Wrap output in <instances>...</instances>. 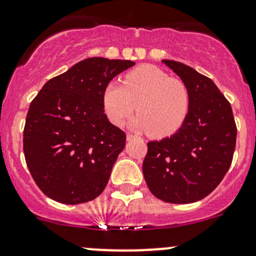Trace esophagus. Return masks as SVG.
Segmentation results:
<instances>
[{
	"instance_id": "obj_1",
	"label": "esophagus",
	"mask_w": 256,
	"mask_h": 256,
	"mask_svg": "<svg viewBox=\"0 0 256 256\" xmlns=\"http://www.w3.org/2000/svg\"><path fill=\"white\" fill-rule=\"evenodd\" d=\"M134 138H136V136H135V135H132V134H128V135H126V139L128 140H132Z\"/></svg>"
}]
</instances>
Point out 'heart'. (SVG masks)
<instances>
[{
	"instance_id": "obj_1",
	"label": "heart",
	"mask_w": 256,
	"mask_h": 256,
	"mask_svg": "<svg viewBox=\"0 0 256 256\" xmlns=\"http://www.w3.org/2000/svg\"><path fill=\"white\" fill-rule=\"evenodd\" d=\"M103 110L114 125L121 126L135 111L131 126L154 139L172 136L182 128L190 112L191 96L182 80L162 68L142 65L128 71L122 85L108 82L102 96Z\"/></svg>"
}]
</instances>
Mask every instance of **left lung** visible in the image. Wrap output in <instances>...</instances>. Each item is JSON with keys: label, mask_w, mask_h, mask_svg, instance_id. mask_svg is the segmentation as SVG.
Wrapping results in <instances>:
<instances>
[{"label": "left lung", "mask_w": 256, "mask_h": 256, "mask_svg": "<svg viewBox=\"0 0 256 256\" xmlns=\"http://www.w3.org/2000/svg\"><path fill=\"white\" fill-rule=\"evenodd\" d=\"M163 62L188 85L190 112L172 136L148 142L142 174L154 196L188 204L220 185L232 163L237 128L231 104L209 78L181 62Z\"/></svg>", "instance_id": "left-lung-1"}]
</instances>
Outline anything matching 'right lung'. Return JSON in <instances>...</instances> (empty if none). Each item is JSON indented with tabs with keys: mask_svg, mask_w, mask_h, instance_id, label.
Here are the masks:
<instances>
[{
	"mask_svg": "<svg viewBox=\"0 0 256 256\" xmlns=\"http://www.w3.org/2000/svg\"><path fill=\"white\" fill-rule=\"evenodd\" d=\"M135 65L92 57L48 80L32 100L24 128V156L38 188L62 204L102 194L126 135L102 103L106 85Z\"/></svg>",
	"mask_w": 256,
	"mask_h": 256,
	"instance_id": "1",
	"label": "right lung"
}]
</instances>
